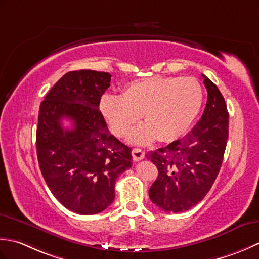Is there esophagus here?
<instances>
[{
    "instance_id": "34e87169",
    "label": "esophagus",
    "mask_w": 259,
    "mask_h": 259,
    "mask_svg": "<svg viewBox=\"0 0 259 259\" xmlns=\"http://www.w3.org/2000/svg\"><path fill=\"white\" fill-rule=\"evenodd\" d=\"M132 156H133L134 161H140L142 159H144L145 152L141 149H133L132 150Z\"/></svg>"
}]
</instances>
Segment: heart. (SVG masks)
<instances>
[{"instance_id": "heart-1", "label": "heart", "mask_w": 259, "mask_h": 259, "mask_svg": "<svg viewBox=\"0 0 259 259\" xmlns=\"http://www.w3.org/2000/svg\"><path fill=\"white\" fill-rule=\"evenodd\" d=\"M202 103L203 89L196 78L154 76L126 83L122 95L104 94L99 110L116 136H128L142 116L145 123L132 135L134 143L156 139L170 143L187 133Z\"/></svg>"}]
</instances>
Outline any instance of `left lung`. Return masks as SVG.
I'll use <instances>...</instances> for the list:
<instances>
[{
	"instance_id": "8db88e82",
	"label": "left lung",
	"mask_w": 259,
	"mask_h": 259,
	"mask_svg": "<svg viewBox=\"0 0 259 259\" xmlns=\"http://www.w3.org/2000/svg\"><path fill=\"white\" fill-rule=\"evenodd\" d=\"M202 77L208 99L201 119L183 139L151 152L147 157L159 170L149 190L150 199L166 212H183L201 201L224 160L229 114L218 87Z\"/></svg>"
}]
</instances>
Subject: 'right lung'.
I'll return each instance as SVG.
<instances>
[{
  "label": "right lung",
  "mask_w": 259,
  "mask_h": 259,
  "mask_svg": "<svg viewBox=\"0 0 259 259\" xmlns=\"http://www.w3.org/2000/svg\"><path fill=\"white\" fill-rule=\"evenodd\" d=\"M110 73L63 75L40 105L36 154L47 186L63 207L79 214L102 212L115 199V182L132 166L131 147L109 133L99 100ZM62 118L74 123L62 127Z\"/></svg>",
  "instance_id": "right-lung-1"
}]
</instances>
